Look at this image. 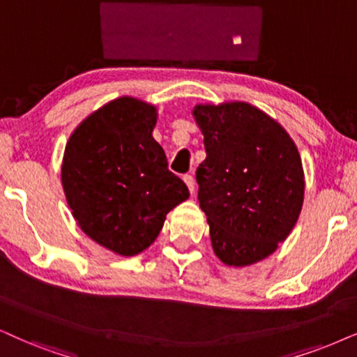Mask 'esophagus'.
Masks as SVG:
<instances>
[{"label":"esophagus","instance_id":"obj_1","mask_svg":"<svg viewBox=\"0 0 357 357\" xmlns=\"http://www.w3.org/2000/svg\"><path fill=\"white\" fill-rule=\"evenodd\" d=\"M184 183H186V186H188V189H189V192H194V178H192V176L191 174H186V176H184Z\"/></svg>","mask_w":357,"mask_h":357}]
</instances>
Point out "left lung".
Wrapping results in <instances>:
<instances>
[{"label": "left lung", "instance_id": "left-lung-1", "mask_svg": "<svg viewBox=\"0 0 357 357\" xmlns=\"http://www.w3.org/2000/svg\"><path fill=\"white\" fill-rule=\"evenodd\" d=\"M206 160L196 171L214 254L229 267L267 259L290 236L305 197L295 142L265 112L245 102L196 105Z\"/></svg>", "mask_w": 357, "mask_h": 357}]
</instances>
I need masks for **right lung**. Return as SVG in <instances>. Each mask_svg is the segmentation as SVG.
I'll return each instance as SVG.
<instances>
[{"label":"right lung","instance_id":"add662e5","mask_svg":"<svg viewBox=\"0 0 357 357\" xmlns=\"http://www.w3.org/2000/svg\"><path fill=\"white\" fill-rule=\"evenodd\" d=\"M156 119L151 103L115 98L74 130L62 160V188L79 227L123 257L148 249L166 214L189 197L153 138Z\"/></svg>","mask_w":357,"mask_h":357}]
</instances>
